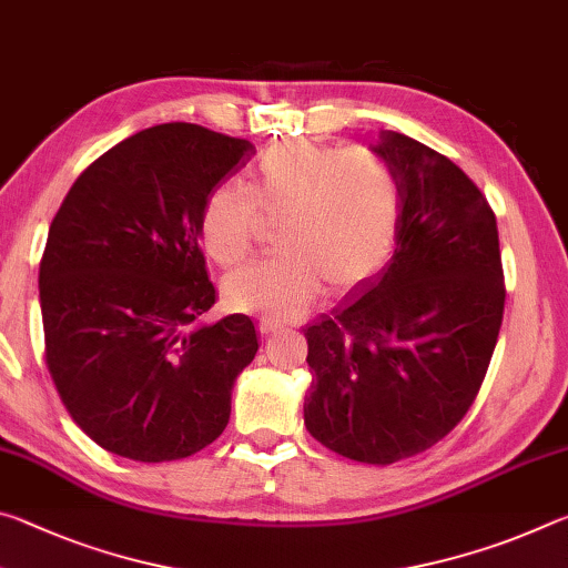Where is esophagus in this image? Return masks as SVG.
<instances>
[{
    "label": "esophagus",
    "mask_w": 568,
    "mask_h": 568,
    "mask_svg": "<svg viewBox=\"0 0 568 568\" xmlns=\"http://www.w3.org/2000/svg\"><path fill=\"white\" fill-rule=\"evenodd\" d=\"M277 328H281V323H277V321H261V333H263V335H271V333H275Z\"/></svg>",
    "instance_id": "1"
}]
</instances>
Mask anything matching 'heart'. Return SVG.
<instances>
[{
    "mask_svg": "<svg viewBox=\"0 0 568 568\" xmlns=\"http://www.w3.org/2000/svg\"><path fill=\"white\" fill-rule=\"evenodd\" d=\"M263 217L281 220V253L230 275L225 301L263 318H295L323 281L351 291L386 265L400 223V185L388 160L368 148L281 142L257 160L250 190L223 182L207 195L200 215L207 255L220 265L243 263Z\"/></svg>",
    "mask_w": 568,
    "mask_h": 568,
    "instance_id": "heart-1",
    "label": "heart"
}]
</instances>
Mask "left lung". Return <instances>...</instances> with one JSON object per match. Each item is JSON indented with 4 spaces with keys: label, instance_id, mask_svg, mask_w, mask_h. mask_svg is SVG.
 <instances>
[{
    "label": "left lung",
    "instance_id": "8db88e82",
    "mask_svg": "<svg viewBox=\"0 0 568 568\" xmlns=\"http://www.w3.org/2000/svg\"><path fill=\"white\" fill-rule=\"evenodd\" d=\"M400 185L388 265L305 325V428L358 464L423 454L476 400L504 321V265L484 192L440 152L381 132Z\"/></svg>",
    "mask_w": 568,
    "mask_h": 568
}]
</instances>
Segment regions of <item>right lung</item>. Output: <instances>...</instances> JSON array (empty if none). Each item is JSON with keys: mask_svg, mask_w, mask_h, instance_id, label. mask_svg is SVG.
Listing matches in <instances>:
<instances>
[{"mask_svg": "<svg viewBox=\"0 0 568 568\" xmlns=\"http://www.w3.org/2000/svg\"><path fill=\"white\" fill-rule=\"evenodd\" d=\"M253 152L158 124L94 160L57 210L40 263L44 358L67 413L110 454L187 458L227 426L257 333L240 313L200 323L215 305L200 215Z\"/></svg>", "mask_w": 568, "mask_h": 568, "instance_id": "1", "label": "right lung"}]
</instances>
